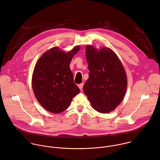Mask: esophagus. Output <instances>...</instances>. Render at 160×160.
Returning <instances> with one entry per match:
<instances>
[{"mask_svg":"<svg viewBox=\"0 0 160 160\" xmlns=\"http://www.w3.org/2000/svg\"><path fill=\"white\" fill-rule=\"evenodd\" d=\"M83 83H80V84H79L78 85V87H79V88L80 89V90H82V88H83Z\"/></svg>","mask_w":160,"mask_h":160,"instance_id":"34e87169","label":"esophagus"}]
</instances>
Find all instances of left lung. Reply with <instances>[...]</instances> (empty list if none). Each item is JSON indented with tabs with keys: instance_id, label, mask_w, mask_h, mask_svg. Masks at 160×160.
<instances>
[{
	"instance_id": "obj_1",
	"label": "left lung",
	"mask_w": 160,
	"mask_h": 160,
	"mask_svg": "<svg viewBox=\"0 0 160 160\" xmlns=\"http://www.w3.org/2000/svg\"><path fill=\"white\" fill-rule=\"evenodd\" d=\"M86 58L90 72L83 92L96 111L110 112L122 102L126 93L124 68L115 52L107 47L98 51L88 45Z\"/></svg>"
}]
</instances>
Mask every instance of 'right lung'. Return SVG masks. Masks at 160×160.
Listing matches in <instances>:
<instances>
[{"label": "right lung", "instance_id": "obj_1", "mask_svg": "<svg viewBox=\"0 0 160 160\" xmlns=\"http://www.w3.org/2000/svg\"><path fill=\"white\" fill-rule=\"evenodd\" d=\"M79 49L77 46L65 53L53 47L45 52L35 65L32 75L33 93L40 105L50 112H63L80 92L70 68V62Z\"/></svg>", "mask_w": 160, "mask_h": 160}]
</instances>
